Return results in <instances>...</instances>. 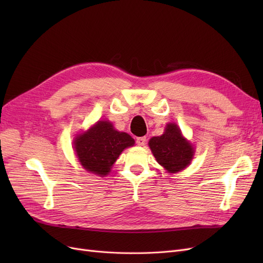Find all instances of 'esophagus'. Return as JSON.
<instances>
[{
	"instance_id": "1",
	"label": "esophagus",
	"mask_w": 263,
	"mask_h": 263,
	"mask_svg": "<svg viewBox=\"0 0 263 263\" xmlns=\"http://www.w3.org/2000/svg\"><path fill=\"white\" fill-rule=\"evenodd\" d=\"M136 142H137V145H139V146H145V144H146V137H138L136 139Z\"/></svg>"
}]
</instances>
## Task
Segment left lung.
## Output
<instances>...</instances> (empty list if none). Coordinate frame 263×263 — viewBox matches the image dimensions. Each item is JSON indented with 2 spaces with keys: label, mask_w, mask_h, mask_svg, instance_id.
Returning a JSON list of instances; mask_svg holds the SVG:
<instances>
[{
  "label": "left lung",
  "mask_w": 263,
  "mask_h": 263,
  "mask_svg": "<svg viewBox=\"0 0 263 263\" xmlns=\"http://www.w3.org/2000/svg\"><path fill=\"white\" fill-rule=\"evenodd\" d=\"M149 147L157 162L170 173H177L191 163L194 148L181 133L176 123L166 124L161 136L149 140Z\"/></svg>",
  "instance_id": "obj_1"
}]
</instances>
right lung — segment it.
<instances>
[{
  "mask_svg": "<svg viewBox=\"0 0 263 263\" xmlns=\"http://www.w3.org/2000/svg\"><path fill=\"white\" fill-rule=\"evenodd\" d=\"M134 145L130 135L116 130L108 121H99L73 140L79 162L100 177L107 176L122 151Z\"/></svg>",
  "mask_w": 263,
  "mask_h": 263,
  "instance_id": "add662e5",
  "label": "right lung"
}]
</instances>
